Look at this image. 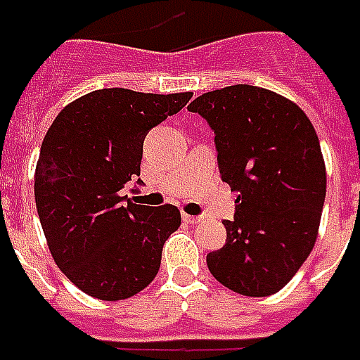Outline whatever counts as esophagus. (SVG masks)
<instances>
[{"instance_id":"obj_1","label":"esophagus","mask_w":360,"mask_h":360,"mask_svg":"<svg viewBox=\"0 0 360 360\" xmlns=\"http://www.w3.org/2000/svg\"><path fill=\"white\" fill-rule=\"evenodd\" d=\"M183 221H185V223H188V225H194V223H198V221H200V217H198V215L183 214Z\"/></svg>"}]
</instances>
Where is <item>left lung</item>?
<instances>
[{
  "instance_id": "8db88e82",
  "label": "left lung",
  "mask_w": 360,
  "mask_h": 360,
  "mask_svg": "<svg viewBox=\"0 0 360 360\" xmlns=\"http://www.w3.org/2000/svg\"><path fill=\"white\" fill-rule=\"evenodd\" d=\"M215 133L221 179L238 196L227 242L206 257L236 294L265 297L284 288L315 246L326 167L307 114L255 85H229L188 105Z\"/></svg>"
}]
</instances>
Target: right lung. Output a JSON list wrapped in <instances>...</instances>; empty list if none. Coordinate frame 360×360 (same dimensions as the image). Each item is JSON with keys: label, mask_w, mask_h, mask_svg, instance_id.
I'll use <instances>...</instances> for the list:
<instances>
[{"label": "right lung", "mask_w": 360, "mask_h": 360, "mask_svg": "<svg viewBox=\"0 0 360 360\" xmlns=\"http://www.w3.org/2000/svg\"><path fill=\"white\" fill-rule=\"evenodd\" d=\"M191 97L97 89L66 105L45 133L34 175L39 223L58 269L87 295L127 300L158 273L179 210L124 204L120 191L141 173L148 129Z\"/></svg>", "instance_id": "1"}]
</instances>
